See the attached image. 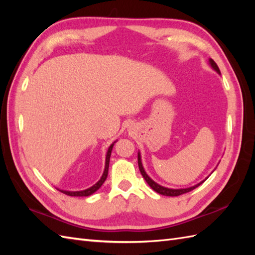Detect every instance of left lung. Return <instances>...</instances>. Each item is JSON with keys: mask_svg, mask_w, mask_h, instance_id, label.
Returning a JSON list of instances; mask_svg holds the SVG:
<instances>
[{"mask_svg": "<svg viewBox=\"0 0 255 255\" xmlns=\"http://www.w3.org/2000/svg\"><path fill=\"white\" fill-rule=\"evenodd\" d=\"M210 62V66L213 67L216 71H217L218 73H220L219 71V68L217 66V63H216L213 59H210L209 60ZM138 165H139V170H140V173H141V175L143 176V178L145 180V182H147L149 184V186L153 189V191H155L156 193H159L161 195H164V196H178V195H182V194H185V193H188L193 191L194 188H196L197 186H199L200 184H202L203 182H200L199 184H197V185L195 186H192V187H188V188H181V189H172V188H166V187H163L159 185V184H156L154 181L151 180V178L147 175V173L144 172L143 170V166H142V163H141V159H140V154L138 153Z\"/></svg>", "mask_w": 255, "mask_h": 255, "instance_id": "1", "label": "left lung"}]
</instances>
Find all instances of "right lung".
<instances>
[{
    "mask_svg": "<svg viewBox=\"0 0 255 255\" xmlns=\"http://www.w3.org/2000/svg\"><path fill=\"white\" fill-rule=\"evenodd\" d=\"M113 147H114V143L111 144V147L108 148L107 154H106V162H105V170H104V173H103L101 180H100L99 182H97V183L95 184V185H93V186L88 188V189H84V191H81V192H68V191H61V192H62L63 194L69 195V196H90V195L95 193V192L97 191V189H99V188L103 185V183L105 182L106 177H107V174H108V165H110V159H111V153H112Z\"/></svg>",
    "mask_w": 255,
    "mask_h": 255,
    "instance_id": "obj_1",
    "label": "right lung"
}]
</instances>
